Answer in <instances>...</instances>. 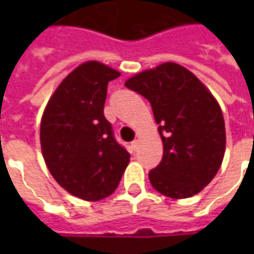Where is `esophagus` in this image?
<instances>
[{"label": "esophagus", "instance_id": "esophagus-1", "mask_svg": "<svg viewBox=\"0 0 254 254\" xmlns=\"http://www.w3.org/2000/svg\"><path fill=\"white\" fill-rule=\"evenodd\" d=\"M138 144H140V142L137 141V140L131 142V148L134 150V151H137V150H138Z\"/></svg>", "mask_w": 254, "mask_h": 254}]
</instances>
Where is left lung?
<instances>
[{"label": "left lung", "mask_w": 254, "mask_h": 254, "mask_svg": "<svg viewBox=\"0 0 254 254\" xmlns=\"http://www.w3.org/2000/svg\"><path fill=\"white\" fill-rule=\"evenodd\" d=\"M126 86L151 103L164 154L150 171L152 188L174 199L199 193L218 174L226 148L219 103L187 67L165 62Z\"/></svg>", "instance_id": "8db88e82"}]
</instances>
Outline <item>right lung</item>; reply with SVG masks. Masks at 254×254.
<instances>
[{"mask_svg":"<svg viewBox=\"0 0 254 254\" xmlns=\"http://www.w3.org/2000/svg\"><path fill=\"white\" fill-rule=\"evenodd\" d=\"M120 72L97 61L79 64L56 87L41 120V148L55 181L73 196L100 200L116 190L130 154L113 137L103 109Z\"/></svg>","mask_w":254,"mask_h":254,"instance_id":"obj_1","label":"right lung"}]
</instances>
